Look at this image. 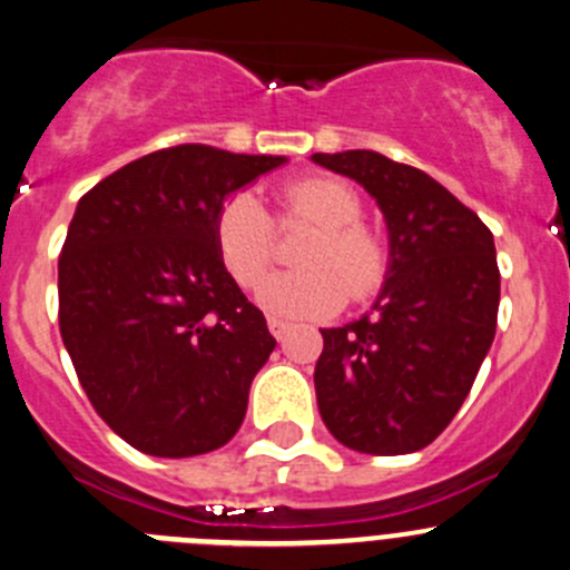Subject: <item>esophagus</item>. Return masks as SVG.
<instances>
[{
    "mask_svg": "<svg viewBox=\"0 0 570 570\" xmlns=\"http://www.w3.org/2000/svg\"><path fill=\"white\" fill-rule=\"evenodd\" d=\"M267 327H269V333L275 335V338H284L286 333H289V322H284V320H275V316H269L267 320Z\"/></svg>",
    "mask_w": 570,
    "mask_h": 570,
    "instance_id": "1",
    "label": "esophagus"
}]
</instances>
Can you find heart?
I'll return each mask as SVG.
<instances>
[{
	"label": "heart",
	"instance_id": "b5f03b06",
	"mask_svg": "<svg viewBox=\"0 0 570 570\" xmlns=\"http://www.w3.org/2000/svg\"><path fill=\"white\" fill-rule=\"evenodd\" d=\"M278 224L305 220L316 232L303 243L301 269L273 275L259 292L267 311L289 320L331 316L350 297L365 303L385 286L391 243L363 218V199L338 177H301L281 188ZM215 245L243 289H256L275 262V220L248 190L226 196L215 213Z\"/></svg>",
	"mask_w": 570,
	"mask_h": 570
}]
</instances>
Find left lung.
Wrapping results in <instances>:
<instances>
[{
    "instance_id": "obj_1",
    "label": "left lung",
    "mask_w": 570,
    "mask_h": 570,
    "mask_svg": "<svg viewBox=\"0 0 570 570\" xmlns=\"http://www.w3.org/2000/svg\"><path fill=\"white\" fill-rule=\"evenodd\" d=\"M311 160L361 183L391 235V273L374 308L322 331L314 371L320 415L352 451L415 453L453 421L494 341V237L415 166L371 149L316 153Z\"/></svg>"
}]
</instances>
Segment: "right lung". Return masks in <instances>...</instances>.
<instances>
[{
    "label": "right lung",
    "instance_id": "1",
    "mask_svg": "<svg viewBox=\"0 0 570 570\" xmlns=\"http://www.w3.org/2000/svg\"><path fill=\"white\" fill-rule=\"evenodd\" d=\"M284 160L179 144L81 196L59 254V333L89 404L136 451L199 456L237 434L275 338L213 224Z\"/></svg>",
    "mask_w": 570,
    "mask_h": 570
}]
</instances>
